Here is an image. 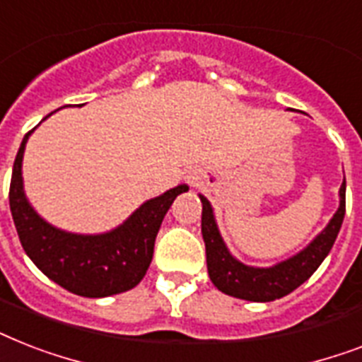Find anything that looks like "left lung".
<instances>
[{
  "label": "left lung",
  "instance_id": "1",
  "mask_svg": "<svg viewBox=\"0 0 362 362\" xmlns=\"http://www.w3.org/2000/svg\"><path fill=\"white\" fill-rule=\"evenodd\" d=\"M338 197H340L338 210L325 229L320 235H315L308 246L272 267H250L238 261L229 252L216 223L212 204L204 195H199L203 203L201 233L206 247V267L212 284L226 295L242 300H252V303H270L295 291L317 270L337 240L346 214V178L340 186Z\"/></svg>",
  "mask_w": 362,
  "mask_h": 362
}]
</instances>
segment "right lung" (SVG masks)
Instances as JSON below:
<instances>
[{
  "instance_id": "add662e5",
  "label": "right lung",
  "mask_w": 362,
  "mask_h": 362,
  "mask_svg": "<svg viewBox=\"0 0 362 362\" xmlns=\"http://www.w3.org/2000/svg\"><path fill=\"white\" fill-rule=\"evenodd\" d=\"M33 131L22 139L8 189L14 227L28 257L42 274L81 297H110L133 289L152 263L153 242L167 210L189 187L178 184L158 197L148 199L124 223L107 233L64 231L42 220L25 197L22 159L25 142Z\"/></svg>"
}]
</instances>
